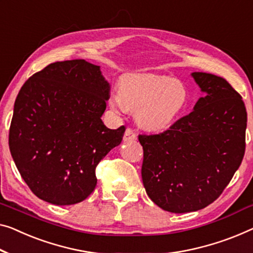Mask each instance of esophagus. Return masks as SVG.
I'll use <instances>...</instances> for the list:
<instances>
[{
    "label": "esophagus",
    "mask_w": 253,
    "mask_h": 253,
    "mask_svg": "<svg viewBox=\"0 0 253 253\" xmlns=\"http://www.w3.org/2000/svg\"><path fill=\"white\" fill-rule=\"evenodd\" d=\"M136 133H135V131L131 129V128H129L128 127L127 129H126V131H125V134H124V141L125 142H130V141H135V139H136Z\"/></svg>",
    "instance_id": "esophagus-1"
}]
</instances>
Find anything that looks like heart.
<instances>
[{"instance_id": "obj_1", "label": "heart", "mask_w": 253, "mask_h": 253, "mask_svg": "<svg viewBox=\"0 0 253 253\" xmlns=\"http://www.w3.org/2000/svg\"><path fill=\"white\" fill-rule=\"evenodd\" d=\"M188 93L182 82L154 74H133L119 82L118 94L111 95L110 107L136 111L139 126L150 131L168 129L182 115Z\"/></svg>"}]
</instances>
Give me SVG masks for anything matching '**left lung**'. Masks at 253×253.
Returning <instances> with one entry per match:
<instances>
[{
	"label": "left lung",
	"mask_w": 253,
	"mask_h": 253,
	"mask_svg": "<svg viewBox=\"0 0 253 253\" xmlns=\"http://www.w3.org/2000/svg\"><path fill=\"white\" fill-rule=\"evenodd\" d=\"M192 77L207 93L194 110L163 133L138 135L146 193L161 209L175 213L203 209L219 198L246 152L242 96L216 75Z\"/></svg>",
	"instance_id": "1"
}]
</instances>
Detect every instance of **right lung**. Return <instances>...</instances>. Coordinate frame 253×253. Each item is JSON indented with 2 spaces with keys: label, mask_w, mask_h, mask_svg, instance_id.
<instances>
[{
  "label": "right lung",
  "mask_w": 253,
  "mask_h": 253,
  "mask_svg": "<svg viewBox=\"0 0 253 253\" xmlns=\"http://www.w3.org/2000/svg\"><path fill=\"white\" fill-rule=\"evenodd\" d=\"M109 97L100 66L85 60L51 63L22 85L9 148L37 198L69 206L94 191L97 164L122 143L126 129H110L101 119Z\"/></svg>",
  "instance_id": "add662e5"
}]
</instances>
